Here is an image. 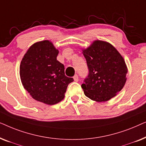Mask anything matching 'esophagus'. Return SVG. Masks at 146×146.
<instances>
[{"label":"esophagus","instance_id":"34e87169","mask_svg":"<svg viewBox=\"0 0 146 146\" xmlns=\"http://www.w3.org/2000/svg\"><path fill=\"white\" fill-rule=\"evenodd\" d=\"M73 78H74V80L75 82H78V75H74V76L73 77Z\"/></svg>","mask_w":146,"mask_h":146}]
</instances>
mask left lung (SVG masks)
<instances>
[{
  "instance_id": "left-lung-1",
  "label": "left lung",
  "mask_w": 146,
  "mask_h": 146,
  "mask_svg": "<svg viewBox=\"0 0 146 146\" xmlns=\"http://www.w3.org/2000/svg\"><path fill=\"white\" fill-rule=\"evenodd\" d=\"M89 73L82 84L86 96L94 101L106 102L121 90L127 68L123 57L111 44L95 40L82 50Z\"/></svg>"
}]
</instances>
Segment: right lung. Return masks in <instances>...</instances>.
Here are the masks:
<instances>
[{
    "instance_id": "right-lung-1",
    "label": "right lung",
    "mask_w": 146,
    "mask_h": 146,
    "mask_svg": "<svg viewBox=\"0 0 146 146\" xmlns=\"http://www.w3.org/2000/svg\"><path fill=\"white\" fill-rule=\"evenodd\" d=\"M58 52L50 41L38 42L29 48L20 65L24 88L34 99L48 105L62 100L68 85L74 81L65 76L64 66L56 59Z\"/></svg>"
}]
</instances>
